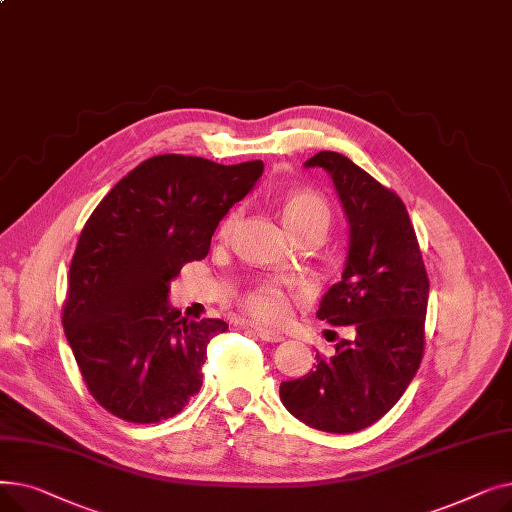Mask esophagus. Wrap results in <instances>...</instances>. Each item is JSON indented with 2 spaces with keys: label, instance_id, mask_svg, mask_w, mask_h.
<instances>
[{
  "label": "esophagus",
  "instance_id": "34e87169",
  "mask_svg": "<svg viewBox=\"0 0 512 512\" xmlns=\"http://www.w3.org/2000/svg\"><path fill=\"white\" fill-rule=\"evenodd\" d=\"M253 332L263 340V342H282L284 336L276 330H270V328H261V326H255Z\"/></svg>",
  "mask_w": 512,
  "mask_h": 512
}]
</instances>
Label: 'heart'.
I'll return each instance as SVG.
<instances>
[{"label": "heart", "instance_id": "b5f03b06", "mask_svg": "<svg viewBox=\"0 0 512 512\" xmlns=\"http://www.w3.org/2000/svg\"><path fill=\"white\" fill-rule=\"evenodd\" d=\"M280 218L284 228L297 238L305 232L324 234L330 224V209L324 199L309 191H292L280 201ZM236 213L226 215L220 234H228L234 226ZM240 307L263 324H278L288 315V294L274 282H261L240 297Z\"/></svg>", "mask_w": 512, "mask_h": 512}]
</instances>
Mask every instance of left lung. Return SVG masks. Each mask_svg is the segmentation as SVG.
I'll return each mask as SVG.
<instances>
[{
  "instance_id": "8db88e82",
  "label": "left lung",
  "mask_w": 512,
  "mask_h": 512,
  "mask_svg": "<svg viewBox=\"0 0 512 512\" xmlns=\"http://www.w3.org/2000/svg\"><path fill=\"white\" fill-rule=\"evenodd\" d=\"M305 168L326 170L348 222L342 280L321 297L317 319L353 326L336 355L315 357L299 380L280 384L282 405L305 425L351 434L384 417L415 378L423 357L429 280L405 203L336 151Z\"/></svg>"
}]
</instances>
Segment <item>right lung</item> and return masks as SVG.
I'll return each instance as SVG.
<instances>
[{"mask_svg": "<svg viewBox=\"0 0 512 512\" xmlns=\"http://www.w3.org/2000/svg\"><path fill=\"white\" fill-rule=\"evenodd\" d=\"M263 174V161L222 166L155 155L130 170L95 207L70 263L62 324L99 405L130 423L180 413L203 384L207 344L224 319H186L168 301L188 261Z\"/></svg>", "mask_w": 512, "mask_h": 512, "instance_id": "1", "label": "right lung"}]
</instances>
